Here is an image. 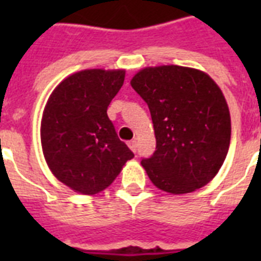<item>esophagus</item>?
<instances>
[{
  "instance_id": "34e87169",
  "label": "esophagus",
  "mask_w": 261,
  "mask_h": 261,
  "mask_svg": "<svg viewBox=\"0 0 261 261\" xmlns=\"http://www.w3.org/2000/svg\"><path fill=\"white\" fill-rule=\"evenodd\" d=\"M128 147L135 153V151H137V147H138V143H137V141H130V142H128Z\"/></svg>"
}]
</instances>
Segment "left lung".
<instances>
[{"mask_svg":"<svg viewBox=\"0 0 261 261\" xmlns=\"http://www.w3.org/2000/svg\"><path fill=\"white\" fill-rule=\"evenodd\" d=\"M131 87L149 107L155 151L141 161L157 188L180 195L206 186L230 145V114L210 75L191 67H145Z\"/></svg>","mask_w":261,"mask_h":261,"instance_id":"obj_1","label":"left lung"}]
</instances>
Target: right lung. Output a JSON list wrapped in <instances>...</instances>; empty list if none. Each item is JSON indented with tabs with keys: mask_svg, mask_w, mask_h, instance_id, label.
<instances>
[{
	"mask_svg": "<svg viewBox=\"0 0 261 261\" xmlns=\"http://www.w3.org/2000/svg\"><path fill=\"white\" fill-rule=\"evenodd\" d=\"M124 74L101 69L74 73L55 88L44 107L43 154L55 177L75 192L106 190L134 157L107 115Z\"/></svg>",
	"mask_w": 261,
	"mask_h": 261,
	"instance_id": "right-lung-1",
	"label": "right lung"
}]
</instances>
